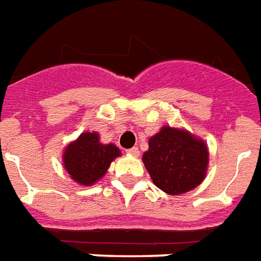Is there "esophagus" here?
Listing matches in <instances>:
<instances>
[{
    "instance_id": "1",
    "label": "esophagus",
    "mask_w": 261,
    "mask_h": 261,
    "mask_svg": "<svg viewBox=\"0 0 261 261\" xmlns=\"http://www.w3.org/2000/svg\"><path fill=\"white\" fill-rule=\"evenodd\" d=\"M127 152L133 156H140V149H138V148H131V149H128Z\"/></svg>"
}]
</instances>
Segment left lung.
I'll return each mask as SVG.
<instances>
[{
    "mask_svg": "<svg viewBox=\"0 0 261 261\" xmlns=\"http://www.w3.org/2000/svg\"><path fill=\"white\" fill-rule=\"evenodd\" d=\"M153 184L169 195L192 191L206 177L209 152L203 140L169 125L149 138L142 155Z\"/></svg>",
    "mask_w": 261,
    "mask_h": 261,
    "instance_id": "obj_1",
    "label": "left lung"
}]
</instances>
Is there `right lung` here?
<instances>
[{"label":"right lung","instance_id":"right-lung-1","mask_svg":"<svg viewBox=\"0 0 261 261\" xmlns=\"http://www.w3.org/2000/svg\"><path fill=\"white\" fill-rule=\"evenodd\" d=\"M120 153V149L113 144H101L98 133L87 131L66 146L62 159L70 178L88 187L105 175L112 162Z\"/></svg>","mask_w":261,"mask_h":261}]
</instances>
